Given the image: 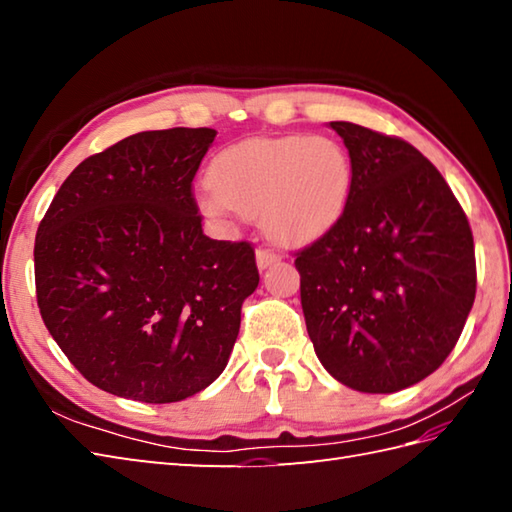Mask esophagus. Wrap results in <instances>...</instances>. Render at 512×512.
<instances>
[{
  "instance_id": "1",
  "label": "esophagus",
  "mask_w": 512,
  "mask_h": 512,
  "mask_svg": "<svg viewBox=\"0 0 512 512\" xmlns=\"http://www.w3.org/2000/svg\"><path fill=\"white\" fill-rule=\"evenodd\" d=\"M255 259H257V268H259V270H266L268 266H273L279 257H277V253H273V250L257 248Z\"/></svg>"
}]
</instances>
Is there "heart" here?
<instances>
[{
	"instance_id": "b5f03b06",
	"label": "heart",
	"mask_w": 512,
	"mask_h": 512,
	"mask_svg": "<svg viewBox=\"0 0 512 512\" xmlns=\"http://www.w3.org/2000/svg\"><path fill=\"white\" fill-rule=\"evenodd\" d=\"M200 191L211 217H259L268 237L312 244L343 220L354 189L350 151L330 136L246 138L217 154Z\"/></svg>"
}]
</instances>
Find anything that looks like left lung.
<instances>
[{
	"mask_svg": "<svg viewBox=\"0 0 512 512\" xmlns=\"http://www.w3.org/2000/svg\"><path fill=\"white\" fill-rule=\"evenodd\" d=\"M350 151L343 220L297 253L301 308L321 365L365 394L436 372L475 301L469 220L442 173L402 138L330 123Z\"/></svg>",
	"mask_w": 512,
	"mask_h": 512,
	"instance_id": "obj_1",
	"label": "left lung"
}]
</instances>
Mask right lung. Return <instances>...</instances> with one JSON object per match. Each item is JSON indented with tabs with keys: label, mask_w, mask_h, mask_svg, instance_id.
<instances>
[{
	"label": "right lung",
	"mask_w": 512,
	"mask_h": 512,
	"mask_svg": "<svg viewBox=\"0 0 512 512\" xmlns=\"http://www.w3.org/2000/svg\"><path fill=\"white\" fill-rule=\"evenodd\" d=\"M217 132H140L85 158L35 239L41 319L103 391L178 402L224 372L259 284L248 242L202 233L193 178Z\"/></svg>",
	"instance_id": "right-lung-1"
}]
</instances>
